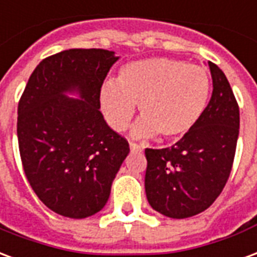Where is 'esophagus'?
I'll return each mask as SVG.
<instances>
[{
    "instance_id": "1",
    "label": "esophagus",
    "mask_w": 257,
    "mask_h": 257,
    "mask_svg": "<svg viewBox=\"0 0 257 257\" xmlns=\"http://www.w3.org/2000/svg\"><path fill=\"white\" fill-rule=\"evenodd\" d=\"M129 148H131V151H132V153H142V151H143V148L140 147L139 144L134 143V142H131V143H129Z\"/></svg>"
}]
</instances>
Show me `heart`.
Wrapping results in <instances>:
<instances>
[{"label": "heart", "mask_w": 257, "mask_h": 257, "mask_svg": "<svg viewBox=\"0 0 257 257\" xmlns=\"http://www.w3.org/2000/svg\"><path fill=\"white\" fill-rule=\"evenodd\" d=\"M211 79L204 68L173 58H148L123 65L118 81L100 87V110L114 131H123L136 104L143 115L134 126L140 139L182 138L195 128L208 106Z\"/></svg>", "instance_id": "heart-1"}]
</instances>
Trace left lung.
Listing matches in <instances>:
<instances>
[{"mask_svg":"<svg viewBox=\"0 0 257 257\" xmlns=\"http://www.w3.org/2000/svg\"><path fill=\"white\" fill-rule=\"evenodd\" d=\"M212 95L195 128L172 147L146 148V195L169 218L197 215L215 201L234 161L240 109L225 73L208 61Z\"/></svg>","mask_w":257,"mask_h":257,"instance_id":"left-lung-1","label":"left lung"}]
</instances>
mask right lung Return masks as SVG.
Masks as SVG:
<instances>
[{
  "label": "right lung",
  "mask_w": 257,
  "mask_h": 257,
  "mask_svg": "<svg viewBox=\"0 0 257 257\" xmlns=\"http://www.w3.org/2000/svg\"><path fill=\"white\" fill-rule=\"evenodd\" d=\"M118 57L103 49H70L32 72L17 107L24 174L51 211L81 219L96 214L129 154L128 140L99 111V91ZM77 90L81 100L63 94Z\"/></svg>",
  "instance_id": "obj_1"
}]
</instances>
